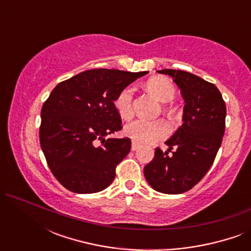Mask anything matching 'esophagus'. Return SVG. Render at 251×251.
I'll return each mask as SVG.
<instances>
[{"mask_svg":"<svg viewBox=\"0 0 251 251\" xmlns=\"http://www.w3.org/2000/svg\"><path fill=\"white\" fill-rule=\"evenodd\" d=\"M139 143H137V142H132V144H131V150L132 151H136V150H138L139 149Z\"/></svg>","mask_w":251,"mask_h":251,"instance_id":"obj_1","label":"esophagus"}]
</instances>
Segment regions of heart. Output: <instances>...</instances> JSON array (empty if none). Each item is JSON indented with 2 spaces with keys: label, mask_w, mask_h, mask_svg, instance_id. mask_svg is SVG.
Instances as JSON below:
<instances>
[{
  "label": "heart",
  "mask_w": 251,
  "mask_h": 251,
  "mask_svg": "<svg viewBox=\"0 0 251 251\" xmlns=\"http://www.w3.org/2000/svg\"><path fill=\"white\" fill-rule=\"evenodd\" d=\"M146 89L156 99L162 102L173 100L176 95L175 85L166 77L155 76L150 78L146 83ZM133 89L126 87L119 91L114 98V107L118 114L125 120H130L133 116ZM125 133L133 142L140 144H153L166 138L170 133V126L164 120H136L126 126Z\"/></svg>",
  "instance_id": "b5f03b06"
}]
</instances>
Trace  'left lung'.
<instances>
[{
  "label": "left lung",
  "instance_id": "8db88e82",
  "mask_svg": "<svg viewBox=\"0 0 251 251\" xmlns=\"http://www.w3.org/2000/svg\"><path fill=\"white\" fill-rule=\"evenodd\" d=\"M157 73L169 75L180 89L183 125L166 142V152L155 150L144 175L155 191L180 194L195 186L214 163L225 131L226 106L217 87L197 75L176 70Z\"/></svg>",
  "mask_w": 251,
  "mask_h": 251
}]
</instances>
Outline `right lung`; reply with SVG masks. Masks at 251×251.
Here are the masks:
<instances>
[{
    "label": "right lung",
    "instance_id": "obj_1",
    "mask_svg": "<svg viewBox=\"0 0 251 251\" xmlns=\"http://www.w3.org/2000/svg\"><path fill=\"white\" fill-rule=\"evenodd\" d=\"M149 72L84 71L60 82L41 109L40 143L56 179L74 193L105 190L131 149L130 138L105 137L122 129L114 98Z\"/></svg>",
    "mask_w": 251,
    "mask_h": 251
}]
</instances>
